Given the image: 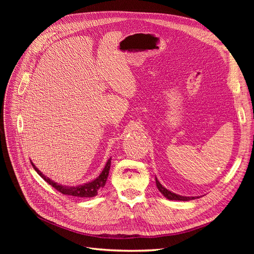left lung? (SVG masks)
<instances>
[{
    "mask_svg": "<svg viewBox=\"0 0 254 254\" xmlns=\"http://www.w3.org/2000/svg\"><path fill=\"white\" fill-rule=\"evenodd\" d=\"M156 184H157V188L158 190L161 191V194H162L165 198L170 199V200H180V201H189V200H193V199H195L196 197H187V196H181V195H178L176 193H173V191L168 190L167 189H165L162 184L160 183V181L157 179L156 177Z\"/></svg>",
    "mask_w": 254,
    "mask_h": 254,
    "instance_id": "1",
    "label": "left lung"
}]
</instances>
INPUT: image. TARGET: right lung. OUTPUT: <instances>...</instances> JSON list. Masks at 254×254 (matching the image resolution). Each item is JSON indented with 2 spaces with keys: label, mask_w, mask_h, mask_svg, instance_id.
Instances as JSON below:
<instances>
[{
  "label": "right lung",
  "mask_w": 254,
  "mask_h": 254,
  "mask_svg": "<svg viewBox=\"0 0 254 254\" xmlns=\"http://www.w3.org/2000/svg\"><path fill=\"white\" fill-rule=\"evenodd\" d=\"M32 165L35 168V171L38 173V175L42 177V178L47 181L50 186H52L54 189H56L58 191H60V193H63L64 195H68V196H74V197L89 198V197L96 196L98 191L105 187L107 178H108V175H109V171H110L111 158H109L108 161H107L105 167L103 168L102 173L99 174L97 178H95L94 180H92L90 182L82 183V184H79V186H75V187L74 186L73 187L64 186V184H59L55 181H53L52 179L49 178V177L43 175L39 170H38L33 162H32Z\"/></svg>",
  "instance_id": "obj_1"
}]
</instances>
